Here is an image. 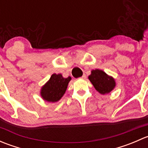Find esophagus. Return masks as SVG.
Instances as JSON below:
<instances>
[{"label": "esophagus", "mask_w": 148, "mask_h": 148, "mask_svg": "<svg viewBox=\"0 0 148 148\" xmlns=\"http://www.w3.org/2000/svg\"><path fill=\"white\" fill-rule=\"evenodd\" d=\"M86 78V74H84V75L82 76V77H80V79H85Z\"/></svg>", "instance_id": "obj_1"}]
</instances>
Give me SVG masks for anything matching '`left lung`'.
Returning <instances> with one entry per match:
<instances>
[{"label": "left lung", "mask_w": 148, "mask_h": 148, "mask_svg": "<svg viewBox=\"0 0 148 148\" xmlns=\"http://www.w3.org/2000/svg\"><path fill=\"white\" fill-rule=\"evenodd\" d=\"M89 79L97 91L102 95L110 93L115 86L114 79L109 77L102 70H92V74L89 76Z\"/></svg>", "instance_id": "1"}]
</instances>
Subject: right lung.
I'll list each match as a JSON object with an SVG mask.
<instances>
[{
    "instance_id": "right-lung-1",
    "label": "right lung",
    "mask_w": 148,
    "mask_h": 148,
    "mask_svg": "<svg viewBox=\"0 0 148 148\" xmlns=\"http://www.w3.org/2000/svg\"><path fill=\"white\" fill-rule=\"evenodd\" d=\"M71 77L64 78L61 74H52L50 79L41 89V97L47 102L59 101L66 90Z\"/></svg>"
}]
</instances>
